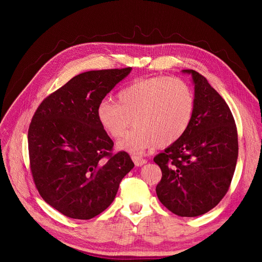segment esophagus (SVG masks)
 <instances>
[{"instance_id":"34e87169","label":"esophagus","mask_w":262,"mask_h":262,"mask_svg":"<svg viewBox=\"0 0 262 262\" xmlns=\"http://www.w3.org/2000/svg\"><path fill=\"white\" fill-rule=\"evenodd\" d=\"M132 161L134 162V164H136V166H142V165L146 164L145 158L138 156V155H132Z\"/></svg>"}]
</instances>
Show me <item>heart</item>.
Here are the masks:
<instances>
[{
	"instance_id": "b5f03b06",
	"label": "heart",
	"mask_w": 262,
	"mask_h": 262,
	"mask_svg": "<svg viewBox=\"0 0 262 262\" xmlns=\"http://www.w3.org/2000/svg\"><path fill=\"white\" fill-rule=\"evenodd\" d=\"M117 98V102H99L97 119L112 138L121 137L132 120L134 128L117 143L119 149L132 154L175 143L189 126L194 109L191 90L175 77L139 80L119 92Z\"/></svg>"
}]
</instances>
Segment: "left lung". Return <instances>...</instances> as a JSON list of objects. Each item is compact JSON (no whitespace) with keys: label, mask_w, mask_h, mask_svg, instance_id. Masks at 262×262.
<instances>
[{"label":"left lung","mask_w":262,"mask_h":262,"mask_svg":"<svg viewBox=\"0 0 262 262\" xmlns=\"http://www.w3.org/2000/svg\"><path fill=\"white\" fill-rule=\"evenodd\" d=\"M194 109L185 133L154 157L162 169L156 186L164 207L179 216L209 212L226 194L234 175L238 141L233 115L225 100L193 70Z\"/></svg>","instance_id":"left-lung-1"}]
</instances>
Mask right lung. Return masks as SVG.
I'll list each match as a JSON object with an SVG mask.
<instances>
[{
	"mask_svg": "<svg viewBox=\"0 0 262 262\" xmlns=\"http://www.w3.org/2000/svg\"><path fill=\"white\" fill-rule=\"evenodd\" d=\"M132 68L89 71L47 97L28 130L30 169L42 199L63 215L90 220L115 200L134 164L126 152L113 154L97 107Z\"/></svg>",
	"mask_w": 262,
	"mask_h": 262,
	"instance_id": "obj_1",
	"label": "right lung"
}]
</instances>
